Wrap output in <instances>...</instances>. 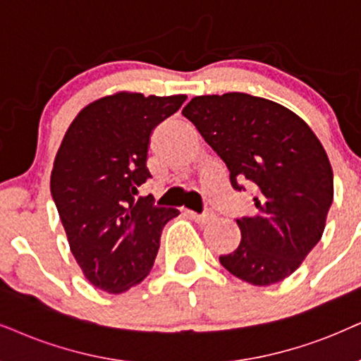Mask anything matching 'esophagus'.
<instances>
[{
	"mask_svg": "<svg viewBox=\"0 0 361 361\" xmlns=\"http://www.w3.org/2000/svg\"><path fill=\"white\" fill-rule=\"evenodd\" d=\"M188 214H190V218H191V220L198 223V225H207V223H209V221H212L213 218H214L212 213L198 214V213H195V212H188Z\"/></svg>",
	"mask_w": 361,
	"mask_h": 361,
	"instance_id": "obj_1",
	"label": "esophagus"
}]
</instances>
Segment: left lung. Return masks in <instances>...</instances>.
<instances>
[{
  "label": "left lung",
  "instance_id": "left-lung-1",
  "mask_svg": "<svg viewBox=\"0 0 361 361\" xmlns=\"http://www.w3.org/2000/svg\"><path fill=\"white\" fill-rule=\"evenodd\" d=\"M181 115L225 161L235 190H257V212L236 220L241 241L220 263L257 286L288 278L320 241L333 202L322 141L291 109L246 93L195 97Z\"/></svg>",
  "mask_w": 361,
  "mask_h": 361
}]
</instances>
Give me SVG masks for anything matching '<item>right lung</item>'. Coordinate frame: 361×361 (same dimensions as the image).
Instances as JSON below:
<instances>
[{
	"label": "right lung",
	"instance_id": "obj_1",
	"mask_svg": "<svg viewBox=\"0 0 361 361\" xmlns=\"http://www.w3.org/2000/svg\"><path fill=\"white\" fill-rule=\"evenodd\" d=\"M185 99L131 91L99 98L71 121L54 157L49 188L70 250L86 280L106 293L148 276L163 226L180 214L136 195L152 176L149 136Z\"/></svg>",
	"mask_w": 361,
	"mask_h": 361
}]
</instances>
